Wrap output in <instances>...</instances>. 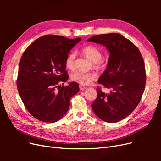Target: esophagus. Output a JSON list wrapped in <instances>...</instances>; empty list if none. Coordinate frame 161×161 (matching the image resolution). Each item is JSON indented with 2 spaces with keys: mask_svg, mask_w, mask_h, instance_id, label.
Instances as JSON below:
<instances>
[{
  "mask_svg": "<svg viewBox=\"0 0 161 161\" xmlns=\"http://www.w3.org/2000/svg\"><path fill=\"white\" fill-rule=\"evenodd\" d=\"M79 89H80V90H84V89H86V86L80 85H79Z\"/></svg>",
  "mask_w": 161,
  "mask_h": 161,
  "instance_id": "1",
  "label": "esophagus"
}]
</instances>
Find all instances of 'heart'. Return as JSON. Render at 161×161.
<instances>
[{
	"instance_id": "obj_1",
	"label": "heart",
	"mask_w": 161,
	"mask_h": 161,
	"mask_svg": "<svg viewBox=\"0 0 161 161\" xmlns=\"http://www.w3.org/2000/svg\"><path fill=\"white\" fill-rule=\"evenodd\" d=\"M81 53L86 58L92 62V67L95 69L102 70L105 67V62L101 59L102 53L98 48L91 45L86 46L82 49ZM75 58L76 53L75 52H71L67 56L65 61V65L67 69L71 70L75 69ZM70 78L72 81L76 82L80 85H88L97 79V76L92 72H75L71 75Z\"/></svg>"
}]
</instances>
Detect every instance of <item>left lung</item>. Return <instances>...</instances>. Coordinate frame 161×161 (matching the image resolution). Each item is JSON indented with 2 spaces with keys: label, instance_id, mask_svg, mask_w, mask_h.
Returning a JSON list of instances; mask_svg holds the SVG:
<instances>
[{
  "label": "left lung",
  "instance_id": "8db88e82",
  "mask_svg": "<svg viewBox=\"0 0 161 161\" xmlns=\"http://www.w3.org/2000/svg\"><path fill=\"white\" fill-rule=\"evenodd\" d=\"M87 41L105 46L109 52L108 65L98 82L111 91L105 93L97 88L92 109L101 120L118 122L136 109L142 98L146 83L142 56L138 48L119 33L96 35Z\"/></svg>",
  "mask_w": 161,
  "mask_h": 161
}]
</instances>
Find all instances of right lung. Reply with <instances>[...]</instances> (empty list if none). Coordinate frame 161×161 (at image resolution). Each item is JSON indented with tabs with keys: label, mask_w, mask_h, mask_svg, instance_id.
<instances>
[{
	"label": "right lung",
	"mask_w": 161,
	"mask_h": 161,
	"mask_svg": "<svg viewBox=\"0 0 161 161\" xmlns=\"http://www.w3.org/2000/svg\"><path fill=\"white\" fill-rule=\"evenodd\" d=\"M81 39L46 35L34 41L24 52L19 66L17 86L23 104L34 118L54 123L68 111L70 98L79 91V84L60 82L69 79L65 61Z\"/></svg>",
	"instance_id": "1"
}]
</instances>
